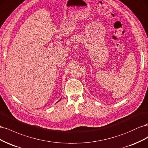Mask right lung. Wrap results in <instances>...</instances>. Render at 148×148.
Segmentation results:
<instances>
[{
  "mask_svg": "<svg viewBox=\"0 0 148 148\" xmlns=\"http://www.w3.org/2000/svg\"><path fill=\"white\" fill-rule=\"evenodd\" d=\"M60 100H61V99H60ZM60 100H59V101H58V102H60Z\"/></svg>",
  "mask_w": 148,
  "mask_h": 148,
  "instance_id": "1",
  "label": "right lung"
}]
</instances>
